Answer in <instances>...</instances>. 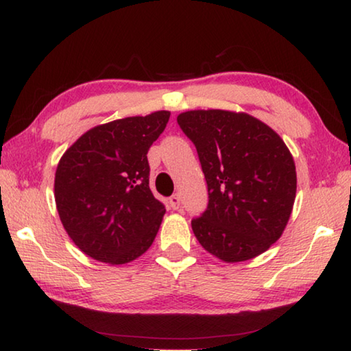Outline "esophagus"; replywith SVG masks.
<instances>
[{
	"label": "esophagus",
	"instance_id": "1",
	"mask_svg": "<svg viewBox=\"0 0 351 351\" xmlns=\"http://www.w3.org/2000/svg\"><path fill=\"white\" fill-rule=\"evenodd\" d=\"M169 204H170V207L171 209H180V206H181V197L178 193H175V195H171V197L169 198Z\"/></svg>",
	"mask_w": 351,
	"mask_h": 351
}]
</instances>
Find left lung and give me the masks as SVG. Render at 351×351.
<instances>
[{
    "mask_svg": "<svg viewBox=\"0 0 351 351\" xmlns=\"http://www.w3.org/2000/svg\"><path fill=\"white\" fill-rule=\"evenodd\" d=\"M176 121L197 147L209 192L207 209L192 219L199 245L226 263L268 251L287 228L297 189L280 136L246 112L193 110Z\"/></svg>",
    "mask_w": 351,
    "mask_h": 351,
    "instance_id": "1",
    "label": "left lung"
}]
</instances>
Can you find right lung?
<instances>
[{"label": "right lung", "mask_w": 351, "mask_h": 351, "mask_svg": "<svg viewBox=\"0 0 351 351\" xmlns=\"http://www.w3.org/2000/svg\"><path fill=\"white\" fill-rule=\"evenodd\" d=\"M169 117V111H154L94 127L58 162V215L71 240L91 258L123 265L152 246L165 207L148 186L147 153Z\"/></svg>", "instance_id": "add662e5"}]
</instances>
